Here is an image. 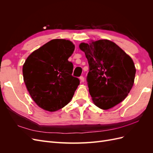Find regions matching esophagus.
Wrapping results in <instances>:
<instances>
[{"label": "esophagus", "mask_w": 153, "mask_h": 153, "mask_svg": "<svg viewBox=\"0 0 153 153\" xmlns=\"http://www.w3.org/2000/svg\"><path fill=\"white\" fill-rule=\"evenodd\" d=\"M80 81H81V82H84V77L83 76H80Z\"/></svg>", "instance_id": "1"}]
</instances>
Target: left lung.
I'll return each mask as SVG.
<instances>
[{"label":"left lung","instance_id":"8db88e82","mask_svg":"<svg viewBox=\"0 0 153 153\" xmlns=\"http://www.w3.org/2000/svg\"><path fill=\"white\" fill-rule=\"evenodd\" d=\"M79 47L89 63L87 81L95 105L108 110L121 103L134 84L136 69L132 59L107 39L82 43Z\"/></svg>","mask_w":153,"mask_h":153}]
</instances>
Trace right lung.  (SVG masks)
Segmentation results:
<instances>
[{"instance_id":"obj_1","label":"right lung","mask_w":153,"mask_h":153,"mask_svg":"<svg viewBox=\"0 0 153 153\" xmlns=\"http://www.w3.org/2000/svg\"><path fill=\"white\" fill-rule=\"evenodd\" d=\"M75 50L71 41H50L34 51L23 66V76L31 98L40 108L55 112L73 98L80 80L72 76L73 66L68 61Z\"/></svg>"}]
</instances>
